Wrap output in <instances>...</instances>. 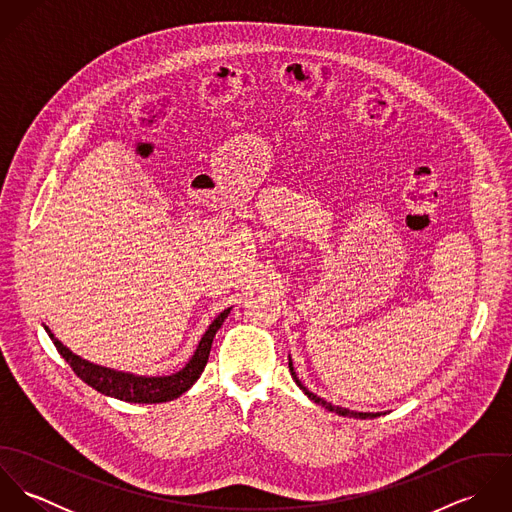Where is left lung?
<instances>
[{
  "label": "left lung",
  "instance_id": "8db88e82",
  "mask_svg": "<svg viewBox=\"0 0 512 512\" xmlns=\"http://www.w3.org/2000/svg\"><path fill=\"white\" fill-rule=\"evenodd\" d=\"M290 372H292L293 380H295V384L307 394V398H311L315 404H319V406H323L325 410H329V412H335V414H339V416H345V418H361V420H370V418H376V416H380V412H376V414H372V412H351V410H347V408H339V406H333L331 402H327V400H323V398H319L317 394H313V392H309L303 384H301V380L297 378V374H295V370H293L292 359H290Z\"/></svg>",
  "mask_w": 512,
  "mask_h": 512
}]
</instances>
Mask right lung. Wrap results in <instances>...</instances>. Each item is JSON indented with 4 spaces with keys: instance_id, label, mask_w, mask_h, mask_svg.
<instances>
[{
    "instance_id": "right-lung-1",
    "label": "right lung",
    "mask_w": 512,
    "mask_h": 512,
    "mask_svg": "<svg viewBox=\"0 0 512 512\" xmlns=\"http://www.w3.org/2000/svg\"><path fill=\"white\" fill-rule=\"evenodd\" d=\"M228 313H230V307L224 309L219 317L209 325V329L203 335L191 361L179 372L169 374V376H136L130 372H118V370H112L106 366L92 365L71 353L59 339H55V335L49 331V327H45V331L49 333V337L55 343L61 357L71 365L74 374L82 382H86L88 386L98 390L100 394H106V396H112L118 400H126V402H134V404H159V402H169L173 398H179L183 392H187L197 382V378L201 376V372L205 370L207 361H209L213 339H215L222 321L228 317Z\"/></svg>"
}]
</instances>
